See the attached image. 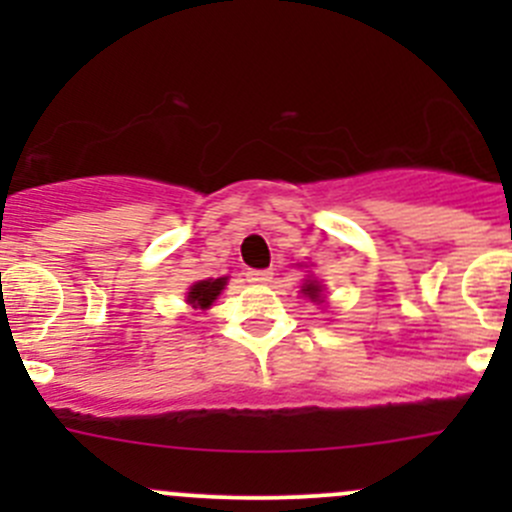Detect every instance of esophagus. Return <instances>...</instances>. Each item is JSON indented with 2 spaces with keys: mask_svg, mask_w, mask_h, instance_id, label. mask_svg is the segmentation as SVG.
I'll return each instance as SVG.
<instances>
[{
  "mask_svg": "<svg viewBox=\"0 0 512 512\" xmlns=\"http://www.w3.org/2000/svg\"><path fill=\"white\" fill-rule=\"evenodd\" d=\"M247 280L255 282V285H267V282H272V272L270 270H250L247 272Z\"/></svg>",
  "mask_w": 512,
  "mask_h": 512,
  "instance_id": "obj_1",
  "label": "esophagus"
}]
</instances>
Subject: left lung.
<instances>
[{"instance_id": "8db88e82", "label": "left lung", "mask_w": 512, "mask_h": 512, "mask_svg": "<svg viewBox=\"0 0 512 512\" xmlns=\"http://www.w3.org/2000/svg\"><path fill=\"white\" fill-rule=\"evenodd\" d=\"M302 294H304V297L312 299V302H324V297H322V285H319L317 280H304Z\"/></svg>"}]
</instances>
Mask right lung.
Segmentation results:
<instances>
[{"label":"right lung","mask_w":512,"mask_h":512,"mask_svg":"<svg viewBox=\"0 0 512 512\" xmlns=\"http://www.w3.org/2000/svg\"><path fill=\"white\" fill-rule=\"evenodd\" d=\"M225 285H227V277H218V280L210 277V280L195 282V285L190 287L188 299H185V302H188L193 309H210L215 299L220 297V292H223Z\"/></svg>","instance_id":"1"}]
</instances>
